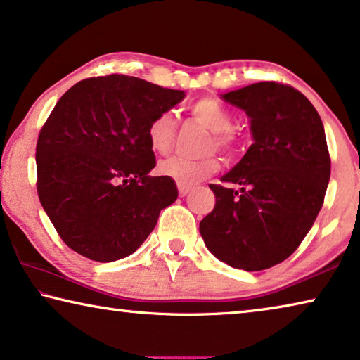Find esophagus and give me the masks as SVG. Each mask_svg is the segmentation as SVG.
Listing matches in <instances>:
<instances>
[{"mask_svg": "<svg viewBox=\"0 0 360 360\" xmlns=\"http://www.w3.org/2000/svg\"><path fill=\"white\" fill-rule=\"evenodd\" d=\"M178 191H179V195L181 197H186L187 195V193H189L191 191H192V187L191 186H178Z\"/></svg>", "mask_w": 360, "mask_h": 360, "instance_id": "1", "label": "esophagus"}]
</instances>
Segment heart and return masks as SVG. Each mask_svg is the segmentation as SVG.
I'll list each match as a JSON object with an SVG mask.
<instances>
[{"label":"heart","instance_id":"obj_1","mask_svg":"<svg viewBox=\"0 0 360 360\" xmlns=\"http://www.w3.org/2000/svg\"><path fill=\"white\" fill-rule=\"evenodd\" d=\"M191 115L193 120L203 124L205 128L213 133V142L211 146H216L224 152L233 150L237 146V134L232 129L233 118L232 113L227 110V107L221 104L214 98H202L193 102L191 105ZM176 131V120L173 112L165 110L157 113L150 120L147 127V141L153 152L167 153L173 146ZM219 163L214 157H207L200 160H193L187 157H169L158 165V173L163 178H169L176 184L189 186L193 182L207 178L208 174L214 173L218 169Z\"/></svg>","mask_w":360,"mask_h":360}]
</instances>
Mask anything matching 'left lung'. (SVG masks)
I'll return each instance as SVG.
<instances>
[{"label": "left lung", "mask_w": 360, "mask_h": 360, "mask_svg": "<svg viewBox=\"0 0 360 360\" xmlns=\"http://www.w3.org/2000/svg\"><path fill=\"white\" fill-rule=\"evenodd\" d=\"M222 99L247 113L253 144L222 184H210L216 205L200 233L226 264L269 269L300 247L323 205L332 168L323 124L309 99L283 83H255Z\"/></svg>", "instance_id": "obj_1"}]
</instances>
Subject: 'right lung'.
<instances>
[{
  "mask_svg": "<svg viewBox=\"0 0 360 360\" xmlns=\"http://www.w3.org/2000/svg\"><path fill=\"white\" fill-rule=\"evenodd\" d=\"M184 91L112 73L86 78L57 101L37 144L38 197L62 240L98 262L127 258L178 198L174 181L149 176L147 127Z\"/></svg>",
  "mask_w": 360,
  "mask_h": 360,
  "instance_id": "obj_1",
  "label": "right lung"
}]
</instances>
